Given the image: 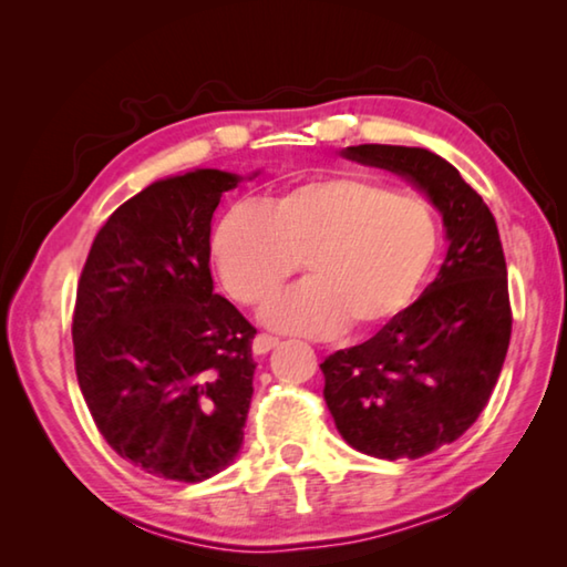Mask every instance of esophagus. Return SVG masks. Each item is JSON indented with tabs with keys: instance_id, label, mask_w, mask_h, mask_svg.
I'll list each match as a JSON object with an SVG mask.
<instances>
[{
	"instance_id": "34e87169",
	"label": "esophagus",
	"mask_w": 567,
	"mask_h": 567,
	"mask_svg": "<svg viewBox=\"0 0 567 567\" xmlns=\"http://www.w3.org/2000/svg\"><path fill=\"white\" fill-rule=\"evenodd\" d=\"M277 342H280V340L272 338V334L260 332V334H257V338L252 340V352H255V354H267V352H270V350L275 348Z\"/></svg>"
}]
</instances>
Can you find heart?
I'll return each instance as SVG.
<instances>
[{
    "label": "heart",
    "instance_id": "heart-1",
    "mask_svg": "<svg viewBox=\"0 0 567 567\" xmlns=\"http://www.w3.org/2000/svg\"><path fill=\"white\" fill-rule=\"evenodd\" d=\"M437 249V227L417 197L375 179L340 175L302 182L217 219L209 255L225 290L257 305L299 260L308 277L260 310L267 328L328 338L370 330L410 302Z\"/></svg>",
    "mask_w": 567,
    "mask_h": 567
}]
</instances>
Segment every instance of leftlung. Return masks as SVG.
<instances>
[{"label":"left lung","mask_w":567,"mask_h":567,"mask_svg":"<svg viewBox=\"0 0 567 567\" xmlns=\"http://www.w3.org/2000/svg\"><path fill=\"white\" fill-rule=\"evenodd\" d=\"M342 157L410 182L443 217L447 255L425 292L368 342L320 364L344 443L415 460L455 443L501 378L513 324L501 235L483 197L435 152L358 145Z\"/></svg>","instance_id":"8db88e82"}]
</instances>
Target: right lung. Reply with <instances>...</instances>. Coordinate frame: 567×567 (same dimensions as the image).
Segmentation results:
<instances>
[{"instance_id": "obj_1", "label": "right lung", "mask_w": 567, "mask_h": 567, "mask_svg": "<svg viewBox=\"0 0 567 567\" xmlns=\"http://www.w3.org/2000/svg\"><path fill=\"white\" fill-rule=\"evenodd\" d=\"M257 175L152 182L114 209L84 262L76 380L110 447L150 475L203 483L243 447L257 330L215 295L209 233L225 192Z\"/></svg>"}]
</instances>
